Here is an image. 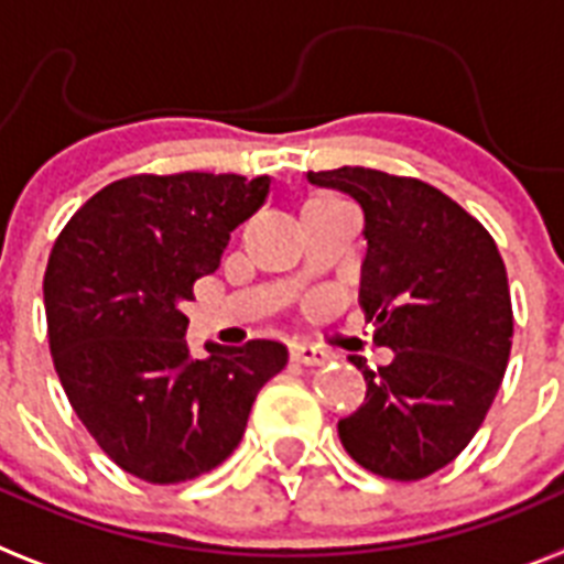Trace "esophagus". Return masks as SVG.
Masks as SVG:
<instances>
[{"mask_svg":"<svg viewBox=\"0 0 564 564\" xmlns=\"http://www.w3.org/2000/svg\"><path fill=\"white\" fill-rule=\"evenodd\" d=\"M291 357L302 366H323L328 360V351L311 346V343H296V346H291Z\"/></svg>","mask_w":564,"mask_h":564,"instance_id":"1","label":"esophagus"}]
</instances>
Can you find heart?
<instances>
[{
  "instance_id": "b5f03b06",
  "label": "heart",
  "mask_w": 564,
  "mask_h": 564,
  "mask_svg": "<svg viewBox=\"0 0 564 564\" xmlns=\"http://www.w3.org/2000/svg\"><path fill=\"white\" fill-rule=\"evenodd\" d=\"M314 202H319V198H314Z\"/></svg>"
}]
</instances>
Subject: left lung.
Returning <instances> with one entry per match:
<instances>
[{"label":"left lung","instance_id":"left-lung-1","mask_svg":"<svg viewBox=\"0 0 564 564\" xmlns=\"http://www.w3.org/2000/svg\"><path fill=\"white\" fill-rule=\"evenodd\" d=\"M366 216L360 305L394 360L366 377V400L337 423L375 476L417 481L473 441L505 377L513 308L496 241L467 209L417 178L366 166L308 172Z\"/></svg>","mask_w":564,"mask_h":564}]
</instances>
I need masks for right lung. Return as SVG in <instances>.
I'll list each match as a JSON object with an SVG mask.
<instances>
[{
    "mask_svg": "<svg viewBox=\"0 0 564 564\" xmlns=\"http://www.w3.org/2000/svg\"><path fill=\"white\" fill-rule=\"evenodd\" d=\"M268 195V175H132L91 195L54 241L42 282L54 369L91 438L143 481L218 467L285 369L276 339L207 343L195 360L181 311Z\"/></svg>",
    "mask_w": 564,
    "mask_h": 564,
    "instance_id": "obj_1",
    "label": "right lung"
}]
</instances>
